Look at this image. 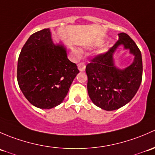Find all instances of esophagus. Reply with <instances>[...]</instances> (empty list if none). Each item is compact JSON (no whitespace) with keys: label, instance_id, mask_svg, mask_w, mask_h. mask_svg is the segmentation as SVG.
Listing matches in <instances>:
<instances>
[{"label":"esophagus","instance_id":"1","mask_svg":"<svg viewBox=\"0 0 155 155\" xmlns=\"http://www.w3.org/2000/svg\"><path fill=\"white\" fill-rule=\"evenodd\" d=\"M78 69H79L81 71H85V68H86L85 63H84V62H81V63H79L78 64Z\"/></svg>","mask_w":155,"mask_h":155}]
</instances>
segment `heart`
<instances>
[{"instance_id": "heart-1", "label": "heart", "mask_w": 155, "mask_h": 155, "mask_svg": "<svg viewBox=\"0 0 155 155\" xmlns=\"http://www.w3.org/2000/svg\"><path fill=\"white\" fill-rule=\"evenodd\" d=\"M73 51H74V53H75V54H79V51H78V49L74 48V50H73Z\"/></svg>"}]
</instances>
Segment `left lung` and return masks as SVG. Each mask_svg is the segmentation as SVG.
Masks as SVG:
<instances>
[{
  "label": "left lung",
  "mask_w": 155,
  "mask_h": 155,
  "mask_svg": "<svg viewBox=\"0 0 155 155\" xmlns=\"http://www.w3.org/2000/svg\"><path fill=\"white\" fill-rule=\"evenodd\" d=\"M120 44L135 56L133 63L124 70L113 65L112 54ZM89 98L105 110H114L128 103L136 95L143 78V62L140 49L125 33H119V40L107 51L97 54L86 67Z\"/></svg>",
  "instance_id": "left-lung-1"
}]
</instances>
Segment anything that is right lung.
<instances>
[{
	"label": "right lung",
	"mask_w": 155,
	"mask_h": 155,
	"mask_svg": "<svg viewBox=\"0 0 155 155\" xmlns=\"http://www.w3.org/2000/svg\"><path fill=\"white\" fill-rule=\"evenodd\" d=\"M78 73L66 48L52 42L48 28L32 34L19 54L18 86L28 101L41 109L61 104Z\"/></svg>",
	"instance_id": "right-lung-1"
}]
</instances>
